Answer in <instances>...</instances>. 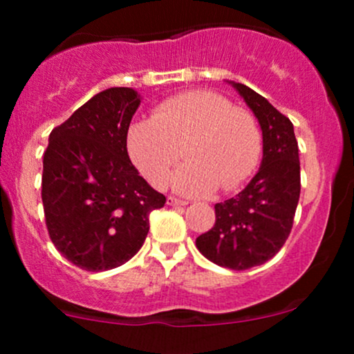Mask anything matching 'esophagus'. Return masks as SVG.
I'll list each match as a JSON object with an SVG mask.
<instances>
[{
    "mask_svg": "<svg viewBox=\"0 0 354 354\" xmlns=\"http://www.w3.org/2000/svg\"><path fill=\"white\" fill-rule=\"evenodd\" d=\"M166 201H168V205L173 206V208H174V206H186V205H188L186 201L178 200V198H174V196H168V200H166Z\"/></svg>",
    "mask_w": 354,
    "mask_h": 354,
    "instance_id": "34e87169",
    "label": "esophagus"
}]
</instances>
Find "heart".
<instances>
[{
  "mask_svg": "<svg viewBox=\"0 0 354 354\" xmlns=\"http://www.w3.org/2000/svg\"><path fill=\"white\" fill-rule=\"evenodd\" d=\"M129 156L154 188H163L183 156L174 176L185 194H206L216 186L231 191L258 168L263 136L254 115L233 106L213 91L180 93L161 101L151 120H138L126 133Z\"/></svg>",
  "mask_w": 354,
  "mask_h": 354,
  "instance_id": "obj_1",
  "label": "heart"
}]
</instances>
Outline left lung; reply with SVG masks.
Masks as SVG:
<instances>
[{"label": "left lung", "mask_w": 354, "mask_h": 354, "mask_svg": "<svg viewBox=\"0 0 354 354\" xmlns=\"http://www.w3.org/2000/svg\"><path fill=\"white\" fill-rule=\"evenodd\" d=\"M263 129V163L241 193L214 205L213 228L196 238L200 253L228 270H250L281 250L291 228L301 189L298 141L290 118L261 95L233 83Z\"/></svg>", "instance_id": "obj_1"}]
</instances>
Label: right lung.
<instances>
[{"instance_id":"obj_1","label":"right lung","mask_w":354,"mask_h":354,"mask_svg":"<svg viewBox=\"0 0 354 354\" xmlns=\"http://www.w3.org/2000/svg\"><path fill=\"white\" fill-rule=\"evenodd\" d=\"M138 106L135 89H104L53 129L44 151L48 234L84 271L113 270L131 259L149 231V213L166 203L128 156L126 133Z\"/></svg>"}]
</instances>
